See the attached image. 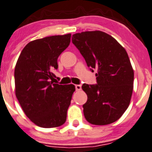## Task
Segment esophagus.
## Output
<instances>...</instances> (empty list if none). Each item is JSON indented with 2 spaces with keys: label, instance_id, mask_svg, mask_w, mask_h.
I'll return each instance as SVG.
<instances>
[{
  "label": "esophagus",
  "instance_id": "esophagus-1",
  "mask_svg": "<svg viewBox=\"0 0 152 152\" xmlns=\"http://www.w3.org/2000/svg\"><path fill=\"white\" fill-rule=\"evenodd\" d=\"M75 89L77 91H80V90L82 89V86H81V85H75Z\"/></svg>",
  "mask_w": 152,
  "mask_h": 152
}]
</instances>
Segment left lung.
I'll return each mask as SVG.
<instances>
[{
	"mask_svg": "<svg viewBox=\"0 0 152 152\" xmlns=\"http://www.w3.org/2000/svg\"><path fill=\"white\" fill-rule=\"evenodd\" d=\"M72 41L90 69L97 71V83L82 86L88 96L83 106L85 118L96 125L117 121L128 109L133 94L134 72L126 50L102 31L74 34Z\"/></svg>",
	"mask_w": 152,
	"mask_h": 152,
	"instance_id": "1",
	"label": "left lung"
}]
</instances>
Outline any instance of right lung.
Returning <instances> with one entry per match:
<instances>
[{"label":"right lung","instance_id":"add662e5","mask_svg":"<svg viewBox=\"0 0 152 152\" xmlns=\"http://www.w3.org/2000/svg\"><path fill=\"white\" fill-rule=\"evenodd\" d=\"M71 34L31 41L21 52L14 70L15 92L27 117L45 128L61 126L75 91V86L55 83L57 59L69 46Z\"/></svg>","mask_w":152,"mask_h":152}]
</instances>
